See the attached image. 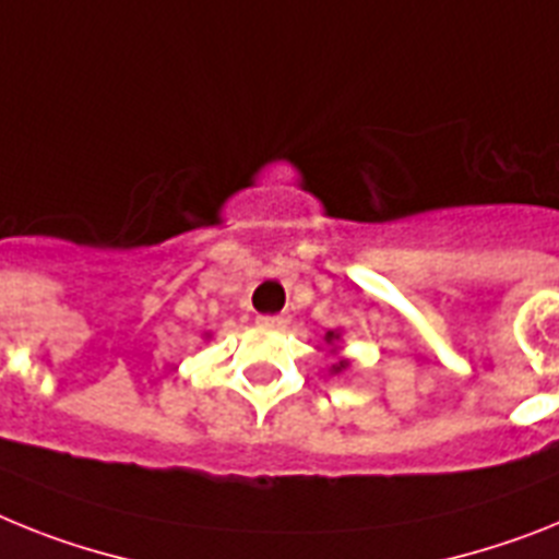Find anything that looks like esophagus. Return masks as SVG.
I'll return each mask as SVG.
<instances>
[{"mask_svg":"<svg viewBox=\"0 0 559 559\" xmlns=\"http://www.w3.org/2000/svg\"><path fill=\"white\" fill-rule=\"evenodd\" d=\"M258 323H261V326H266V330H284V326H287V318H284V316H261V318H258Z\"/></svg>","mask_w":559,"mask_h":559,"instance_id":"obj_1","label":"esophagus"}]
</instances>
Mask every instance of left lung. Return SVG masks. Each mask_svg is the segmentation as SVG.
Returning a JSON list of instances; mask_svg holds the SVG:
<instances>
[{
    "label": "left lung",
    "mask_w": 559,
    "mask_h": 559,
    "mask_svg": "<svg viewBox=\"0 0 559 559\" xmlns=\"http://www.w3.org/2000/svg\"><path fill=\"white\" fill-rule=\"evenodd\" d=\"M332 337H335V332H330V335H326V341H332ZM341 369H346V364H344V360H341V364H337V367H335V372H341Z\"/></svg>",
    "instance_id": "obj_1"
}]
</instances>
